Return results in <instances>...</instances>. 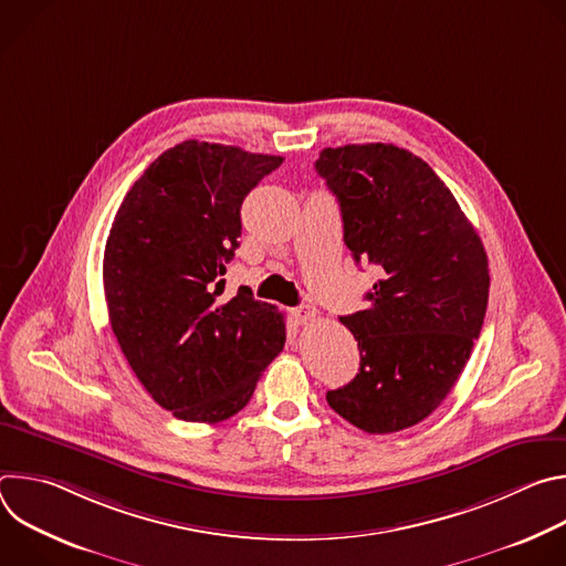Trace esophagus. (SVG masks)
<instances>
[{"mask_svg":"<svg viewBox=\"0 0 566 566\" xmlns=\"http://www.w3.org/2000/svg\"><path fill=\"white\" fill-rule=\"evenodd\" d=\"M315 315H317V311L308 304H300V306L291 308V317L297 322V325H306V322L315 319Z\"/></svg>","mask_w":566,"mask_h":566,"instance_id":"34e87169","label":"esophagus"}]
</instances>
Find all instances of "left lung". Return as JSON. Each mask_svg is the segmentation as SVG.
<instances>
[{
    "label": "left lung",
    "mask_w": 566,
    "mask_h": 566,
    "mask_svg": "<svg viewBox=\"0 0 566 566\" xmlns=\"http://www.w3.org/2000/svg\"><path fill=\"white\" fill-rule=\"evenodd\" d=\"M317 175L336 195L356 264L378 266L369 306L340 322L360 369L327 391L369 434L430 417L463 371L489 304V258L457 199L423 158L391 143L327 147Z\"/></svg>",
    "instance_id": "left-lung-1"
}]
</instances>
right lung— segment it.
Instances as JSON below:
<instances>
[{"label": "right lung", "instance_id": "1", "mask_svg": "<svg viewBox=\"0 0 566 566\" xmlns=\"http://www.w3.org/2000/svg\"><path fill=\"white\" fill-rule=\"evenodd\" d=\"M282 160L184 140L154 160L114 217L103 260L112 329L140 385L177 419H230L284 349L273 304L247 289L221 297L241 203Z\"/></svg>", "mask_w": 566, "mask_h": 566}]
</instances>
